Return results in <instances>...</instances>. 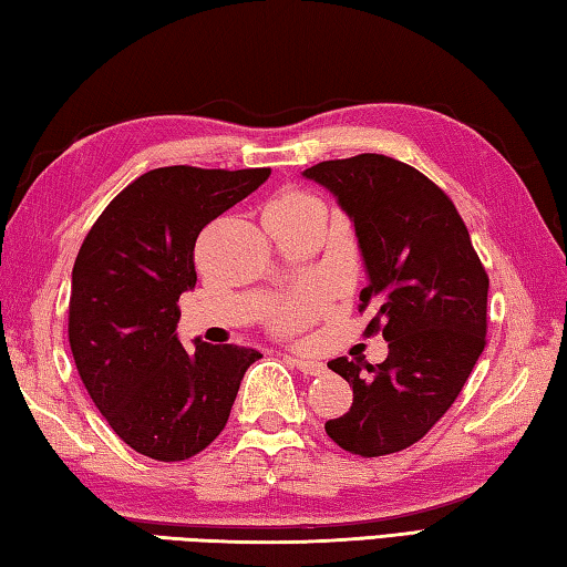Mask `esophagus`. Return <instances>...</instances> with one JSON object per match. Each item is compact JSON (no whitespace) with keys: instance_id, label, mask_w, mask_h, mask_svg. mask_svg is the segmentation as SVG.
Masks as SVG:
<instances>
[{"instance_id":"34e87169","label":"esophagus","mask_w":567,"mask_h":567,"mask_svg":"<svg viewBox=\"0 0 567 567\" xmlns=\"http://www.w3.org/2000/svg\"><path fill=\"white\" fill-rule=\"evenodd\" d=\"M291 362H293V368L296 370H301L303 375H323L326 372V365L323 362H318V360H308V358H291Z\"/></svg>"}]
</instances>
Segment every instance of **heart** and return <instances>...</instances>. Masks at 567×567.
Returning a JSON list of instances; mask_svg holds the SVG:
<instances>
[{
  "label": "heart",
  "mask_w": 567,
  "mask_h": 567,
  "mask_svg": "<svg viewBox=\"0 0 567 567\" xmlns=\"http://www.w3.org/2000/svg\"><path fill=\"white\" fill-rule=\"evenodd\" d=\"M308 199H313V195L291 187V189H284L269 207H298ZM320 301H323V291H320V288H316V286L298 288V291L288 293L286 298H281V301L274 306L269 323L274 330H279V333H298V330H301L308 320L316 316Z\"/></svg>",
  "instance_id": "1"
}]
</instances>
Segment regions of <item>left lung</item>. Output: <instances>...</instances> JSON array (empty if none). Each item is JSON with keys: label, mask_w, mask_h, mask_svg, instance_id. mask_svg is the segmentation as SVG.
<instances>
[{"label": "left lung", "mask_w": 567, "mask_h": 567, "mask_svg": "<svg viewBox=\"0 0 567 567\" xmlns=\"http://www.w3.org/2000/svg\"><path fill=\"white\" fill-rule=\"evenodd\" d=\"M303 175L355 224L370 276L358 308L375 306L365 336L382 333L390 348L380 365L328 362L352 404L326 432L365 458L402 452L442 420L484 352L488 274L454 202L412 165L362 153Z\"/></svg>", "instance_id": "obj_1"}]
</instances>
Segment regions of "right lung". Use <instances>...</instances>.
<instances>
[{
    "instance_id": "right-lung-1",
    "label": "right lung",
    "mask_w": 567,
    "mask_h": 567,
    "mask_svg": "<svg viewBox=\"0 0 567 567\" xmlns=\"http://www.w3.org/2000/svg\"><path fill=\"white\" fill-rule=\"evenodd\" d=\"M271 167H157L95 219L71 274L69 343L95 408L121 440L157 462H185L227 426L259 350L177 340L179 296L195 288V244Z\"/></svg>"
}]
</instances>
